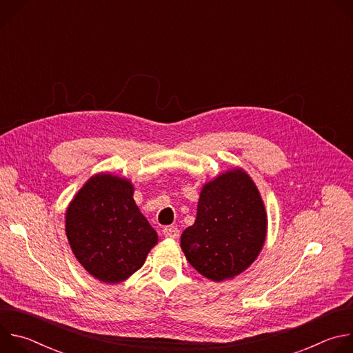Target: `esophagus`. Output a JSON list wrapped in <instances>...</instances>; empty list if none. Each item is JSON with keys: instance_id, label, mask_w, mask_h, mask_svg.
Here are the masks:
<instances>
[{"instance_id": "obj_1", "label": "esophagus", "mask_w": 353, "mask_h": 353, "mask_svg": "<svg viewBox=\"0 0 353 353\" xmlns=\"http://www.w3.org/2000/svg\"><path fill=\"white\" fill-rule=\"evenodd\" d=\"M163 236L168 239H177L180 236V230L176 226H166L163 229Z\"/></svg>"}]
</instances>
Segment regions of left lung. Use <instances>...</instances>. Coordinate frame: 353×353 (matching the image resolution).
I'll list each match as a JSON object with an SVG mask.
<instances>
[{
  "instance_id": "obj_1",
  "label": "left lung",
  "mask_w": 353,
  "mask_h": 353,
  "mask_svg": "<svg viewBox=\"0 0 353 353\" xmlns=\"http://www.w3.org/2000/svg\"><path fill=\"white\" fill-rule=\"evenodd\" d=\"M267 237V212L256 183L239 168L201 188L196 218L180 239L187 261L221 282L247 270Z\"/></svg>"
}]
</instances>
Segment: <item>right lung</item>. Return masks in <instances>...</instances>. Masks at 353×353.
Instances as JSON below:
<instances>
[{
  "label": "right lung",
  "instance_id": "obj_1",
  "mask_svg": "<svg viewBox=\"0 0 353 353\" xmlns=\"http://www.w3.org/2000/svg\"><path fill=\"white\" fill-rule=\"evenodd\" d=\"M130 180L92 176L65 214V233L79 264L96 279L120 283L138 271L158 234L137 207Z\"/></svg>",
  "mask_w": 353,
  "mask_h": 353
}]
</instances>
